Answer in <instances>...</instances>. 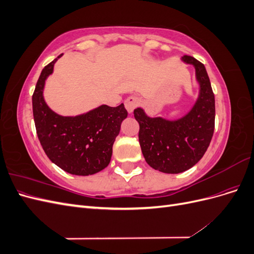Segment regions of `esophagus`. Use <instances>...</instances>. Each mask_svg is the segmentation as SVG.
<instances>
[{"instance_id":"34e87169","label":"esophagus","mask_w":254,"mask_h":254,"mask_svg":"<svg viewBox=\"0 0 254 254\" xmlns=\"http://www.w3.org/2000/svg\"><path fill=\"white\" fill-rule=\"evenodd\" d=\"M139 103H140L139 98H137L134 95H131V96H129V97H127L125 99V103L124 104H125V107H126L127 111L129 113H131L136 108L137 105H139Z\"/></svg>"}]
</instances>
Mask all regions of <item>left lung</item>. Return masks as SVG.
Wrapping results in <instances>:
<instances>
[{"instance_id":"obj_1","label":"left lung","mask_w":254,"mask_h":254,"mask_svg":"<svg viewBox=\"0 0 254 254\" xmlns=\"http://www.w3.org/2000/svg\"><path fill=\"white\" fill-rule=\"evenodd\" d=\"M182 60L195 66L200 83V94L190 112L171 122L149 118L141 108L133 111L140 125L139 142L146 162L166 174L193 167L209 147L215 128V97L205 67L191 56H183Z\"/></svg>"}]
</instances>
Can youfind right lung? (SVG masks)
<instances>
[{"mask_svg": "<svg viewBox=\"0 0 254 254\" xmlns=\"http://www.w3.org/2000/svg\"><path fill=\"white\" fill-rule=\"evenodd\" d=\"M43 67L33 94V114L38 139L53 163L72 175L88 176L108 166L112 146L128 112L124 104L103 105L77 117H61L43 98L45 79L58 58Z\"/></svg>", "mask_w": 254, "mask_h": 254, "instance_id": "obj_1", "label": "right lung"}]
</instances>
